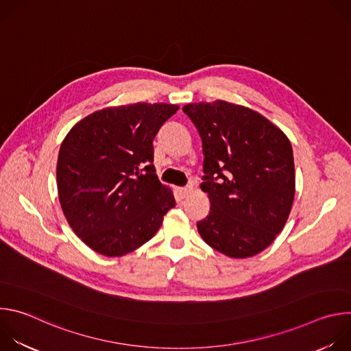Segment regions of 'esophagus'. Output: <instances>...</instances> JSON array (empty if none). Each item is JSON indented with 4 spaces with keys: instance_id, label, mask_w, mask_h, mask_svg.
<instances>
[{
    "instance_id": "esophagus-1",
    "label": "esophagus",
    "mask_w": 351,
    "mask_h": 351,
    "mask_svg": "<svg viewBox=\"0 0 351 351\" xmlns=\"http://www.w3.org/2000/svg\"><path fill=\"white\" fill-rule=\"evenodd\" d=\"M178 193L182 195V197H187L193 193V189L191 187H179L178 189Z\"/></svg>"
}]
</instances>
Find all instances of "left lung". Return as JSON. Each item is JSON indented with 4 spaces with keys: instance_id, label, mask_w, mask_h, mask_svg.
<instances>
[{
    "instance_id": "1",
    "label": "left lung",
    "mask_w": 351,
    "mask_h": 351,
    "mask_svg": "<svg viewBox=\"0 0 351 351\" xmlns=\"http://www.w3.org/2000/svg\"><path fill=\"white\" fill-rule=\"evenodd\" d=\"M203 141L202 189L210 214L197 223L203 240L230 258L253 257L282 232L294 199L287 136L261 114L228 101L183 107Z\"/></svg>"
}]
</instances>
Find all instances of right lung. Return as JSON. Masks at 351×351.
Segmentation results:
<instances>
[{
    "label": "right lung",
    "instance_id": "1",
    "mask_svg": "<svg viewBox=\"0 0 351 351\" xmlns=\"http://www.w3.org/2000/svg\"><path fill=\"white\" fill-rule=\"evenodd\" d=\"M179 106L108 107L79 121L57 162L58 197L69 226L95 253L121 257L143 245L175 207L156 175L153 140Z\"/></svg>",
    "mask_w": 351,
    "mask_h": 351
}]
</instances>
